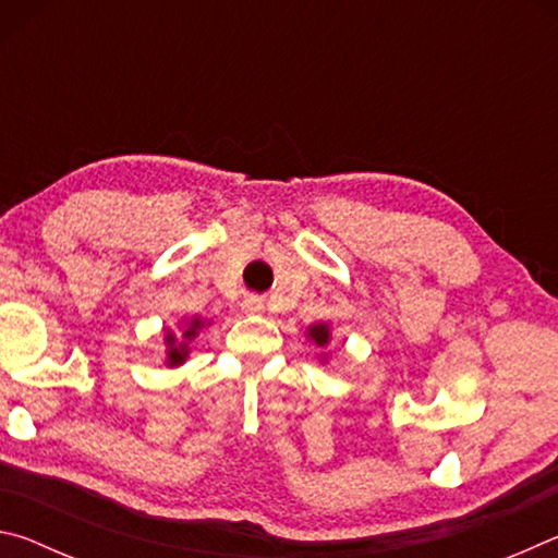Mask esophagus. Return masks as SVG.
Returning <instances> with one entry per match:
<instances>
[{
	"label": "esophagus",
	"mask_w": 558,
	"mask_h": 558,
	"mask_svg": "<svg viewBox=\"0 0 558 558\" xmlns=\"http://www.w3.org/2000/svg\"><path fill=\"white\" fill-rule=\"evenodd\" d=\"M243 310L248 315H258V313H263V300L258 295H248L243 300Z\"/></svg>",
	"instance_id": "esophagus-1"
}]
</instances>
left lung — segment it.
<instances>
[{
	"label": "left lung",
	"mask_w": 558,
	"mask_h": 558,
	"mask_svg": "<svg viewBox=\"0 0 558 558\" xmlns=\"http://www.w3.org/2000/svg\"><path fill=\"white\" fill-rule=\"evenodd\" d=\"M310 339H313L317 347L327 344L329 342V327L327 325H313V327H310Z\"/></svg>",
	"instance_id": "left-lung-1"
}]
</instances>
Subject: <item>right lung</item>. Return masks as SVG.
I'll use <instances>...</instances> for the list:
<instances>
[{
    "label": "right lung",
    "mask_w": 558,
    "mask_h": 558,
    "mask_svg": "<svg viewBox=\"0 0 558 558\" xmlns=\"http://www.w3.org/2000/svg\"><path fill=\"white\" fill-rule=\"evenodd\" d=\"M199 327H202V319H192V323H189V327L182 332V342H177V337L172 332H167V362H169V366H179L189 356L186 342H192L196 332H199Z\"/></svg>",
    "instance_id": "obj_1"
}]
</instances>
